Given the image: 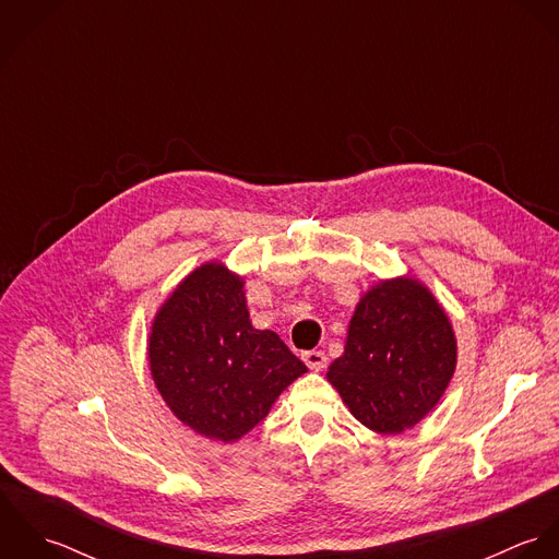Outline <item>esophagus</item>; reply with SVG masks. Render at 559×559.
<instances>
[{"label":"esophagus","instance_id":"34e87169","mask_svg":"<svg viewBox=\"0 0 559 559\" xmlns=\"http://www.w3.org/2000/svg\"><path fill=\"white\" fill-rule=\"evenodd\" d=\"M301 359L310 370H317V372L326 366V355L322 350H306L301 353Z\"/></svg>","mask_w":559,"mask_h":559}]
</instances>
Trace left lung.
<instances>
[{"mask_svg":"<svg viewBox=\"0 0 559 559\" xmlns=\"http://www.w3.org/2000/svg\"><path fill=\"white\" fill-rule=\"evenodd\" d=\"M456 370V337L426 286L396 277L355 308L344 355L326 372L348 411L374 432L399 435L424 419Z\"/></svg>","mask_w":559,"mask_h":559,"instance_id":"8db88e82","label":"left lung"}]
</instances>
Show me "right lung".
<instances>
[{
  "mask_svg": "<svg viewBox=\"0 0 559 559\" xmlns=\"http://www.w3.org/2000/svg\"><path fill=\"white\" fill-rule=\"evenodd\" d=\"M242 280L222 262L187 275L160 306L151 372L171 413L195 432L237 441L304 372L277 333L253 329Z\"/></svg>",
  "mask_w": 559,
  "mask_h": 559,
  "instance_id": "right-lung-1",
  "label": "right lung"
}]
</instances>
